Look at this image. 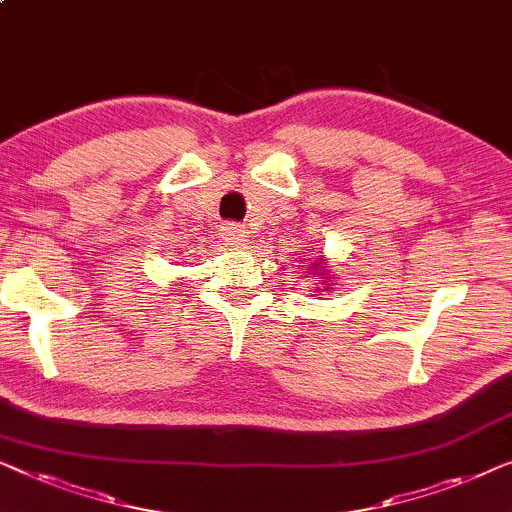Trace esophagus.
<instances>
[{"mask_svg":"<svg viewBox=\"0 0 512 512\" xmlns=\"http://www.w3.org/2000/svg\"><path fill=\"white\" fill-rule=\"evenodd\" d=\"M220 234H222V239H225V241H241L248 232H246V227L236 225V222H229V225L222 227Z\"/></svg>","mask_w":512,"mask_h":512,"instance_id":"1","label":"esophagus"}]
</instances>
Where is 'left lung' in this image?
<instances>
[{
    "instance_id": "1",
    "label": "left lung",
    "mask_w": 512,
    "mask_h": 512,
    "mask_svg": "<svg viewBox=\"0 0 512 512\" xmlns=\"http://www.w3.org/2000/svg\"><path fill=\"white\" fill-rule=\"evenodd\" d=\"M306 273H311V276L320 278V283H318V292H329V290H334V283H331V278H334V271H331V266L327 264L325 255H318L315 259H311V264H308Z\"/></svg>"
}]
</instances>
